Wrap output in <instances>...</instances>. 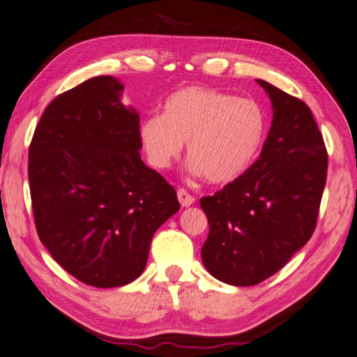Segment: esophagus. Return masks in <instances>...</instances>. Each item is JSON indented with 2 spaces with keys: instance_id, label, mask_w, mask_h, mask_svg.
Instances as JSON below:
<instances>
[{
  "instance_id": "1",
  "label": "esophagus",
  "mask_w": 357,
  "mask_h": 357,
  "mask_svg": "<svg viewBox=\"0 0 357 357\" xmlns=\"http://www.w3.org/2000/svg\"><path fill=\"white\" fill-rule=\"evenodd\" d=\"M177 197H178V202H180V205L181 206H191L192 204H194V200H196V199H194L192 196H191V194H188L185 190H183V188H180V190L177 191Z\"/></svg>"
}]
</instances>
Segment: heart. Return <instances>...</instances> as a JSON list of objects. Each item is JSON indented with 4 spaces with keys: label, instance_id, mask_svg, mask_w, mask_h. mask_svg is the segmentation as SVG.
Listing matches in <instances>:
<instances>
[{
    "label": "heart",
    "instance_id": "1",
    "mask_svg": "<svg viewBox=\"0 0 357 357\" xmlns=\"http://www.w3.org/2000/svg\"><path fill=\"white\" fill-rule=\"evenodd\" d=\"M264 135L266 116L255 100L199 85L171 93L161 115L146 116L138 129L153 167H169L188 143L191 171L216 185L234 181L252 166Z\"/></svg>",
    "mask_w": 357,
    "mask_h": 357
}]
</instances>
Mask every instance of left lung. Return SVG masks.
I'll list each match as a JSON object with an SVG mask.
<instances>
[{"instance_id": "8db88e82", "label": "left lung", "mask_w": 357, "mask_h": 357, "mask_svg": "<svg viewBox=\"0 0 357 357\" xmlns=\"http://www.w3.org/2000/svg\"><path fill=\"white\" fill-rule=\"evenodd\" d=\"M257 82L273 107L259 158L214 196L200 199L210 224L202 261L231 286L272 277L311 239L326 183L328 153L311 109L266 80Z\"/></svg>"}]
</instances>
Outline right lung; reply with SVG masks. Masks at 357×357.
<instances>
[{"mask_svg": "<svg viewBox=\"0 0 357 357\" xmlns=\"http://www.w3.org/2000/svg\"><path fill=\"white\" fill-rule=\"evenodd\" d=\"M112 76L85 80L46 107L29 147L38 238L66 272L95 287L143 273L153 233L180 208L139 157V115Z\"/></svg>", "mask_w": 357, "mask_h": 357, "instance_id": "add662e5", "label": "right lung"}]
</instances>
